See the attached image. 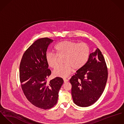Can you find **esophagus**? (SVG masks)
<instances>
[{
	"mask_svg": "<svg viewBox=\"0 0 124 124\" xmlns=\"http://www.w3.org/2000/svg\"><path fill=\"white\" fill-rule=\"evenodd\" d=\"M63 80H64V83H67V82H68V80H67L66 79H64Z\"/></svg>",
	"mask_w": 124,
	"mask_h": 124,
	"instance_id": "obj_1",
	"label": "esophagus"
}]
</instances>
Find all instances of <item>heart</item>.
<instances>
[{"label": "heart", "mask_w": 124, "mask_h": 124, "mask_svg": "<svg viewBox=\"0 0 124 124\" xmlns=\"http://www.w3.org/2000/svg\"><path fill=\"white\" fill-rule=\"evenodd\" d=\"M55 54L48 53L46 60L49 67L55 69L58 64V58L64 57V66L59 67L53 71L56 77L65 78L71 73L73 70L78 71L86 64L90 54L88 45L85 43L78 44L76 42L64 40L60 42L54 47Z\"/></svg>", "instance_id": "b5f03b06"}]
</instances>
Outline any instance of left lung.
<instances>
[{"instance_id":"8db88e82","label":"left lung","mask_w":124,"mask_h":124,"mask_svg":"<svg viewBox=\"0 0 124 124\" xmlns=\"http://www.w3.org/2000/svg\"><path fill=\"white\" fill-rule=\"evenodd\" d=\"M108 76L104 57L97 48L90 54L85 66L70 79L75 104L79 107H87L95 103L104 90Z\"/></svg>"}]
</instances>
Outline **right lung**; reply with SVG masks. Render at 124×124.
Returning a JSON list of instances; mask_svg holds the SVG:
<instances>
[{
  "label": "right lung",
  "instance_id": "add662e5",
  "mask_svg": "<svg viewBox=\"0 0 124 124\" xmlns=\"http://www.w3.org/2000/svg\"><path fill=\"white\" fill-rule=\"evenodd\" d=\"M53 41L47 38L38 39L23 54L19 66L21 87L28 100L39 108L47 109L57 102L58 93L64 83L57 77L47 81L51 72L46 60V51Z\"/></svg>",
  "mask_w": 124,
  "mask_h": 124
}]
</instances>
